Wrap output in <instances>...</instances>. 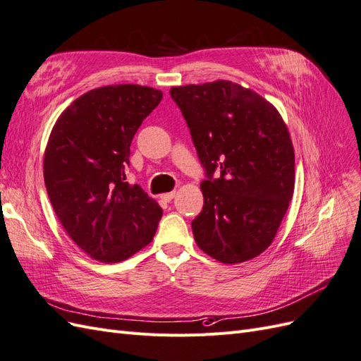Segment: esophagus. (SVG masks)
<instances>
[{"instance_id":"1","label":"esophagus","mask_w":361,"mask_h":361,"mask_svg":"<svg viewBox=\"0 0 361 361\" xmlns=\"http://www.w3.org/2000/svg\"><path fill=\"white\" fill-rule=\"evenodd\" d=\"M174 195H176V191L166 192V194H162V195H161V199H162V200H166V202H171V200L174 199Z\"/></svg>"}]
</instances>
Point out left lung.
Instances as JSON below:
<instances>
[{
	"mask_svg": "<svg viewBox=\"0 0 361 361\" xmlns=\"http://www.w3.org/2000/svg\"><path fill=\"white\" fill-rule=\"evenodd\" d=\"M206 169L191 227L207 256L241 264L271 245L295 187V152L277 108L232 81L171 87ZM216 171L219 178L212 176Z\"/></svg>",
	"mask_w": 361,
	"mask_h": 361,
	"instance_id": "left-lung-1",
	"label": "left lung"
}]
</instances>
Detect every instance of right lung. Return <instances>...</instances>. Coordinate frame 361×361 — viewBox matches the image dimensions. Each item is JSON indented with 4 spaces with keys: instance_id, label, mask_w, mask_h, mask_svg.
Wrapping results in <instances>:
<instances>
[{
    "instance_id": "add662e5",
    "label": "right lung",
    "mask_w": 361,
    "mask_h": 361,
    "mask_svg": "<svg viewBox=\"0 0 361 361\" xmlns=\"http://www.w3.org/2000/svg\"><path fill=\"white\" fill-rule=\"evenodd\" d=\"M162 92L138 84L81 94L52 126L43 157L47 191L64 231L104 264L126 260L152 243L161 206L126 180L130 143Z\"/></svg>"
}]
</instances>
